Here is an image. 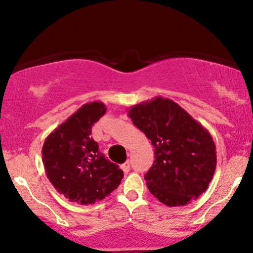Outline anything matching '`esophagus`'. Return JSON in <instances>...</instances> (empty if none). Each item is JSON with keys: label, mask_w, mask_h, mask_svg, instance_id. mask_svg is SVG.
Wrapping results in <instances>:
<instances>
[{"label": "esophagus", "mask_w": 253, "mask_h": 253, "mask_svg": "<svg viewBox=\"0 0 253 253\" xmlns=\"http://www.w3.org/2000/svg\"><path fill=\"white\" fill-rule=\"evenodd\" d=\"M121 169H123L124 172H128V171L130 170V163H129V161L125 162V163H124L123 165H121Z\"/></svg>", "instance_id": "esophagus-1"}]
</instances>
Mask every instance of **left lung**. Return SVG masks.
Segmentation results:
<instances>
[{"mask_svg": "<svg viewBox=\"0 0 253 253\" xmlns=\"http://www.w3.org/2000/svg\"><path fill=\"white\" fill-rule=\"evenodd\" d=\"M132 123L155 146L145 175L150 193L169 207L184 206L208 189L216 168L211 133L170 98L157 96L128 109Z\"/></svg>", "mask_w": 253, "mask_h": 253, "instance_id": "8db88e82", "label": "left lung"}]
</instances>
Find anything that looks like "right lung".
<instances>
[{
  "instance_id": "obj_1",
  "label": "right lung",
  "mask_w": 253,
  "mask_h": 253,
  "mask_svg": "<svg viewBox=\"0 0 253 253\" xmlns=\"http://www.w3.org/2000/svg\"><path fill=\"white\" fill-rule=\"evenodd\" d=\"M102 102L83 104L48 134L42 150L46 176L56 190L78 205L101 201L124 177L119 165L98 151L91 126L106 113Z\"/></svg>"
}]
</instances>
